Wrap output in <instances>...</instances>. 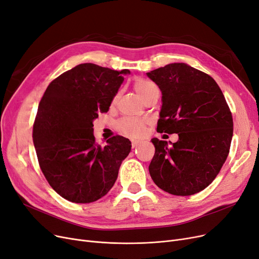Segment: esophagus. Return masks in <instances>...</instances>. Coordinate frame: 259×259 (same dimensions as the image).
Segmentation results:
<instances>
[{
  "mask_svg": "<svg viewBox=\"0 0 259 259\" xmlns=\"http://www.w3.org/2000/svg\"><path fill=\"white\" fill-rule=\"evenodd\" d=\"M141 142L140 141H136V140H132L131 141V146H132V148H136L137 146L140 144Z\"/></svg>",
  "mask_w": 259,
  "mask_h": 259,
  "instance_id": "obj_1",
  "label": "esophagus"
}]
</instances>
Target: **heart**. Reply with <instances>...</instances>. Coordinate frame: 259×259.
<instances>
[{"instance_id": "obj_1", "label": "heart", "mask_w": 259, "mask_h": 259, "mask_svg": "<svg viewBox=\"0 0 259 259\" xmlns=\"http://www.w3.org/2000/svg\"><path fill=\"white\" fill-rule=\"evenodd\" d=\"M133 85L136 92L143 100L147 98L152 92L159 90V88H157V85L154 82L148 79H145V78H138V79L134 80ZM117 97H118V94L115 95L113 99L114 102L117 99ZM146 125H147V121L144 119L126 117V118H121L120 120L117 121L116 129L126 137L140 138L143 136L146 130Z\"/></svg>"}]
</instances>
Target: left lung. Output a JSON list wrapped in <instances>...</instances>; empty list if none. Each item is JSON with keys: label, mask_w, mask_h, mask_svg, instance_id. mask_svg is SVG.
<instances>
[{"label": "left lung", "mask_w": 259, "mask_h": 259, "mask_svg": "<svg viewBox=\"0 0 259 259\" xmlns=\"http://www.w3.org/2000/svg\"><path fill=\"white\" fill-rule=\"evenodd\" d=\"M147 76L162 92L156 131L179 136L171 146L151 140L150 176L171 195L197 194L215 180L229 155L232 112L213 78L185 63L167 64Z\"/></svg>", "instance_id": "left-lung-1"}]
</instances>
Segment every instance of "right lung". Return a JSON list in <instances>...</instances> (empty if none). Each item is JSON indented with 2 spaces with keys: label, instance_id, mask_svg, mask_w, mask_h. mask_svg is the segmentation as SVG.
I'll return each instance as SVG.
<instances>
[{
  "label": "right lung",
  "instance_id": "1",
  "mask_svg": "<svg viewBox=\"0 0 259 259\" xmlns=\"http://www.w3.org/2000/svg\"><path fill=\"white\" fill-rule=\"evenodd\" d=\"M128 73L82 63L55 78L40 100L32 128L38 162L55 192L74 203L107 195L131 150L123 137L102 146L93 136V120L109 110Z\"/></svg>",
  "mask_w": 259,
  "mask_h": 259
}]
</instances>
